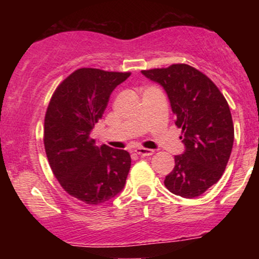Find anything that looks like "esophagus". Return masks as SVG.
Returning <instances> with one entry per match:
<instances>
[{"instance_id": "esophagus-1", "label": "esophagus", "mask_w": 259, "mask_h": 259, "mask_svg": "<svg viewBox=\"0 0 259 259\" xmlns=\"http://www.w3.org/2000/svg\"><path fill=\"white\" fill-rule=\"evenodd\" d=\"M135 152L141 157H148V156H152L154 151L150 150V148H144V147H138L135 150Z\"/></svg>"}]
</instances>
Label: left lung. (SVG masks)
Here are the masks:
<instances>
[{
  "instance_id": "8db88e82",
  "label": "left lung",
  "mask_w": 259,
  "mask_h": 259,
  "mask_svg": "<svg viewBox=\"0 0 259 259\" xmlns=\"http://www.w3.org/2000/svg\"><path fill=\"white\" fill-rule=\"evenodd\" d=\"M164 89L175 124L183 130L185 151L164 185L174 195L195 198L221 179L234 144V125L227 100L208 76L187 64L142 70Z\"/></svg>"
}]
</instances>
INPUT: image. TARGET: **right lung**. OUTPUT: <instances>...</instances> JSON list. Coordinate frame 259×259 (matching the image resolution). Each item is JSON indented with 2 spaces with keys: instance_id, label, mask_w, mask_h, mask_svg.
I'll list each match as a JSON object with an SVG mask.
<instances>
[{
  "instance_id": "obj_1",
  "label": "right lung",
  "mask_w": 259,
  "mask_h": 259,
  "mask_svg": "<svg viewBox=\"0 0 259 259\" xmlns=\"http://www.w3.org/2000/svg\"><path fill=\"white\" fill-rule=\"evenodd\" d=\"M130 73L81 68L53 94L45 117L44 144L50 165L65 191L88 204H102L125 186L130 154L96 146L90 134L111 94Z\"/></svg>"
}]
</instances>
